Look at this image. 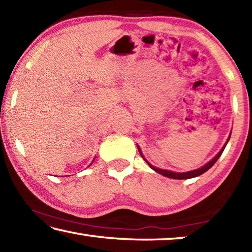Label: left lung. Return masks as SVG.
Masks as SVG:
<instances>
[{"instance_id":"obj_1","label":"left lung","mask_w":252,"mask_h":252,"mask_svg":"<svg viewBox=\"0 0 252 252\" xmlns=\"http://www.w3.org/2000/svg\"><path fill=\"white\" fill-rule=\"evenodd\" d=\"M229 139H230V136H229ZM229 139H228V141H229ZM228 141L225 142V144H224V147L221 149V151L218 153V155H217L215 158H213V159L210 161V162H208V163L206 164V165H203L202 168H200V169H197V170H193V171H189V172H183V173H177V172H172V171H168V170H162V169H158V168H156V167H153V165H151L150 163H149V162L144 159L143 158V156H142V153H141V150H140V148H139V146H138V149H139V152H140V155H141V157L143 158L144 160H146V162L147 163L150 165V168H152L153 170H155V171H157L158 173H160V174H162V176H164V177H168V178H172V179H190V178H194V177H198V176H200V174H202V173H204L206 171H208L209 169H210L213 164L216 163L217 162V160L219 159L220 158V156L222 155V152H223V150H224V148H225V146H227V143H228Z\"/></svg>"}]
</instances>
